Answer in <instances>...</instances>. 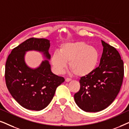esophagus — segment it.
<instances>
[{
  "instance_id": "1",
  "label": "esophagus",
  "mask_w": 129,
  "mask_h": 129,
  "mask_svg": "<svg viewBox=\"0 0 129 129\" xmlns=\"http://www.w3.org/2000/svg\"><path fill=\"white\" fill-rule=\"evenodd\" d=\"M71 80H72V79H70V78H66V79H65V81H66V82H69Z\"/></svg>"
}]
</instances>
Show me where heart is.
Listing matches in <instances>:
<instances>
[{"mask_svg":"<svg viewBox=\"0 0 129 129\" xmlns=\"http://www.w3.org/2000/svg\"><path fill=\"white\" fill-rule=\"evenodd\" d=\"M99 59V53L94 47L83 42H70L61 45L59 52H54L51 57L54 71L63 73L69 62L72 73L84 77L94 71Z\"/></svg>","mask_w":129,"mask_h":129,"instance_id":"heart-1","label":"heart"}]
</instances>
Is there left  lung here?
I'll use <instances>...</instances> for the list:
<instances>
[{
    "label": "left lung",
    "instance_id": "1",
    "mask_svg": "<svg viewBox=\"0 0 129 129\" xmlns=\"http://www.w3.org/2000/svg\"><path fill=\"white\" fill-rule=\"evenodd\" d=\"M99 66L82 77L80 88L74 95L76 105L86 112H98L110 105L117 96L124 76V64L117 50L102 40Z\"/></svg>",
    "mask_w": 129,
    "mask_h": 129
}]
</instances>
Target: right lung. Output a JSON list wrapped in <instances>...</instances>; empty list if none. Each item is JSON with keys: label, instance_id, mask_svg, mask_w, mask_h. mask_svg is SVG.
<instances>
[{"label": "right lung", "instance_id": "obj_1", "mask_svg": "<svg viewBox=\"0 0 129 129\" xmlns=\"http://www.w3.org/2000/svg\"><path fill=\"white\" fill-rule=\"evenodd\" d=\"M50 40L30 38L14 48L9 55L5 66L6 86L19 105L28 110L40 111L49 105L56 88L64 82L63 77L51 71L49 53ZM42 52L47 60L33 69L25 63V53L29 51Z\"/></svg>", "mask_w": 129, "mask_h": 129}]
</instances>
